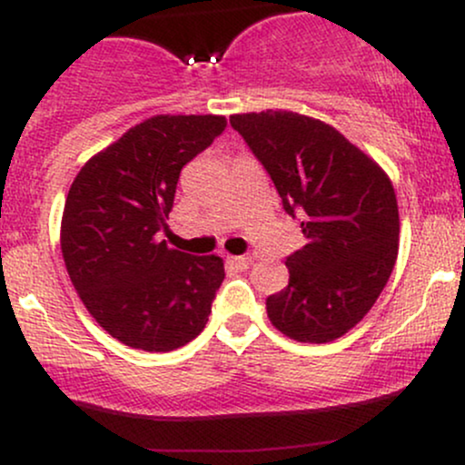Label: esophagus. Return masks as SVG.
<instances>
[{
    "label": "esophagus",
    "mask_w": 465,
    "mask_h": 465,
    "mask_svg": "<svg viewBox=\"0 0 465 465\" xmlns=\"http://www.w3.org/2000/svg\"><path fill=\"white\" fill-rule=\"evenodd\" d=\"M227 262L232 264L233 269H238V271H244V269H249V264H251V258H247V255H232V258H229Z\"/></svg>",
    "instance_id": "obj_1"
}]
</instances>
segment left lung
<instances>
[{"label":"left lung","instance_id":"1","mask_svg":"<svg viewBox=\"0 0 465 465\" xmlns=\"http://www.w3.org/2000/svg\"><path fill=\"white\" fill-rule=\"evenodd\" d=\"M232 126L300 212L306 244L286 258L288 286L266 300L271 323L300 343H330L371 311L398 258L389 174L334 126L284 109L236 114Z\"/></svg>","mask_w":465,"mask_h":465}]
</instances>
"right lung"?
Returning <instances> with one entry per match:
<instances>
[{"label": "right lung", "instance_id": "right-lung-1", "mask_svg": "<svg viewBox=\"0 0 465 465\" xmlns=\"http://www.w3.org/2000/svg\"><path fill=\"white\" fill-rule=\"evenodd\" d=\"M225 115H153L95 153L69 188L61 251L89 314L114 339L170 351L205 328L225 264L170 249L157 232L181 168L225 131Z\"/></svg>", "mask_w": 465, "mask_h": 465}]
</instances>
